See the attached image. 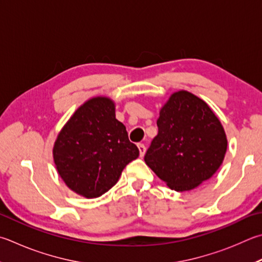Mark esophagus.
<instances>
[{"label":"esophagus","instance_id":"obj_1","mask_svg":"<svg viewBox=\"0 0 262 262\" xmlns=\"http://www.w3.org/2000/svg\"><path fill=\"white\" fill-rule=\"evenodd\" d=\"M137 147H139V151H140V157H143L145 155V151H146V147L144 144H137Z\"/></svg>","mask_w":262,"mask_h":262}]
</instances>
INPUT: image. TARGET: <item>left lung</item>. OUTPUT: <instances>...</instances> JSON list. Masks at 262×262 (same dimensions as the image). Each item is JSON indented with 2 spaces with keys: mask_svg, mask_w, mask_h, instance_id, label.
<instances>
[{
  "mask_svg": "<svg viewBox=\"0 0 262 262\" xmlns=\"http://www.w3.org/2000/svg\"><path fill=\"white\" fill-rule=\"evenodd\" d=\"M158 135L144 161L175 190L189 191L211 179L227 151V136L211 107L196 95L179 90L160 108Z\"/></svg>",
  "mask_w": 262,
  "mask_h": 262,
  "instance_id": "obj_1",
  "label": "left lung"
}]
</instances>
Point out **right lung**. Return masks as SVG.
<instances>
[{
	"instance_id": "add662e5",
	"label": "right lung",
	"mask_w": 262,
	"mask_h": 262,
	"mask_svg": "<svg viewBox=\"0 0 262 262\" xmlns=\"http://www.w3.org/2000/svg\"><path fill=\"white\" fill-rule=\"evenodd\" d=\"M139 155L126 127L116 119L115 102L105 96L84 102L61 128L52 149L61 180L85 198L108 191Z\"/></svg>"
}]
</instances>
